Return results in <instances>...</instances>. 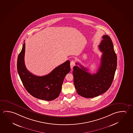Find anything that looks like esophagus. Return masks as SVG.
<instances>
[{
	"label": "esophagus",
	"instance_id": "esophagus-1",
	"mask_svg": "<svg viewBox=\"0 0 133 133\" xmlns=\"http://www.w3.org/2000/svg\"><path fill=\"white\" fill-rule=\"evenodd\" d=\"M75 65V62L74 60H72L70 62V68H71V69H72Z\"/></svg>",
	"mask_w": 133,
	"mask_h": 133
}]
</instances>
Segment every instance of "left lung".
<instances>
[{
	"mask_svg": "<svg viewBox=\"0 0 133 133\" xmlns=\"http://www.w3.org/2000/svg\"><path fill=\"white\" fill-rule=\"evenodd\" d=\"M99 49L102 54L100 66L96 74H90L88 69L79 63L73 67L74 85L80 96L93 98L107 91L111 86L117 67V56L110 37L102 36ZM78 64L81 66L78 67Z\"/></svg>",
	"mask_w": 133,
	"mask_h": 133,
	"instance_id": "obj_1",
	"label": "left lung"
}]
</instances>
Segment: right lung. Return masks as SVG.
Instances as JSON below:
<instances>
[{
  "label": "right lung",
  "mask_w": 133,
  "mask_h": 133,
  "mask_svg": "<svg viewBox=\"0 0 133 133\" xmlns=\"http://www.w3.org/2000/svg\"><path fill=\"white\" fill-rule=\"evenodd\" d=\"M25 43L18 57L17 70L26 90L31 96L45 101L54 100L59 96L63 80L70 70V61L67 60L57 66L49 74L37 76L26 69L24 64Z\"/></svg>",
  "instance_id": "1"
}]
</instances>
